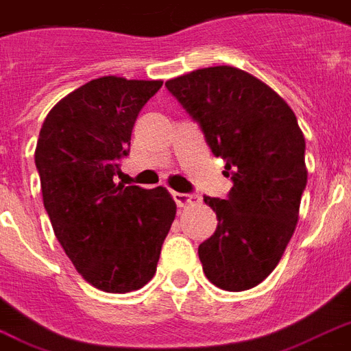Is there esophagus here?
<instances>
[{"label":"esophagus","mask_w":351,"mask_h":351,"mask_svg":"<svg viewBox=\"0 0 351 351\" xmlns=\"http://www.w3.org/2000/svg\"><path fill=\"white\" fill-rule=\"evenodd\" d=\"M173 198L178 208H186L189 204H197L200 200V197L195 193H173Z\"/></svg>","instance_id":"obj_1"}]
</instances>
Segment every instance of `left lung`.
Listing matches in <instances>:
<instances>
[{"label": "left lung", "mask_w": 351, "mask_h": 351, "mask_svg": "<svg viewBox=\"0 0 351 351\" xmlns=\"http://www.w3.org/2000/svg\"><path fill=\"white\" fill-rule=\"evenodd\" d=\"M215 156L226 160L228 198L204 197L217 230L198 245L206 277L228 291L261 284L280 261L306 189V142L288 104L240 69H198L165 82Z\"/></svg>", "instance_id": "obj_1"}]
</instances>
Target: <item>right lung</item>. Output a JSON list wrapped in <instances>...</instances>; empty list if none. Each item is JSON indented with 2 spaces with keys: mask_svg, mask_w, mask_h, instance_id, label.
<instances>
[{
  "mask_svg": "<svg viewBox=\"0 0 351 351\" xmlns=\"http://www.w3.org/2000/svg\"><path fill=\"white\" fill-rule=\"evenodd\" d=\"M162 82L104 76L58 101L36 145L43 206L82 277L107 293L153 278L176 206L164 187L114 184L132 125Z\"/></svg>",
  "mask_w": 351,
  "mask_h": 351,
  "instance_id": "obj_1",
  "label": "right lung"
}]
</instances>
